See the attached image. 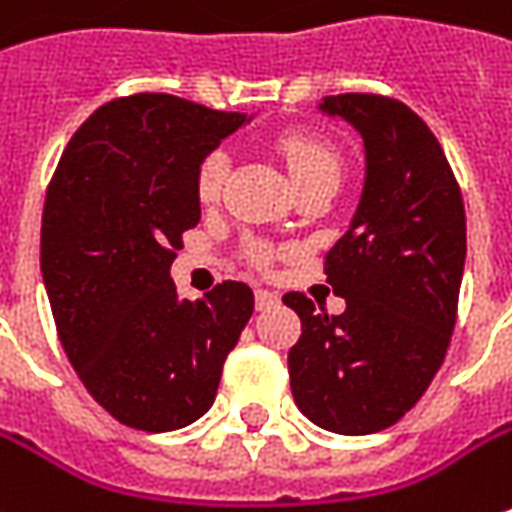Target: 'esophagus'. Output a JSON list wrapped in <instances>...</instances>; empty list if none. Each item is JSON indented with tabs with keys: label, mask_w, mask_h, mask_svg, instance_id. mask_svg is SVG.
Here are the masks:
<instances>
[{
	"label": "esophagus",
	"mask_w": 512,
	"mask_h": 512,
	"mask_svg": "<svg viewBox=\"0 0 512 512\" xmlns=\"http://www.w3.org/2000/svg\"><path fill=\"white\" fill-rule=\"evenodd\" d=\"M255 303L257 309H269L272 303H278V295L272 289H255Z\"/></svg>",
	"instance_id": "esophagus-1"
}]
</instances>
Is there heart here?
<instances>
[{"label": "heart", "instance_id": "heart-1", "mask_svg": "<svg viewBox=\"0 0 512 512\" xmlns=\"http://www.w3.org/2000/svg\"><path fill=\"white\" fill-rule=\"evenodd\" d=\"M278 148L298 191L306 189V186H315V183H329V186L341 183L344 160H341L338 148H332L321 137H312V134H303V131H289L278 140ZM226 174H229V157L223 151L206 154L203 163L197 166V177H194L197 197L203 203H214L220 197V191H223ZM249 260L257 263V266H266L272 260V249L266 243H252L249 246Z\"/></svg>", "mask_w": 512, "mask_h": 512}]
</instances>
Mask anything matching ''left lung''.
Here are the masks:
<instances>
[{
	"mask_svg": "<svg viewBox=\"0 0 512 512\" xmlns=\"http://www.w3.org/2000/svg\"><path fill=\"white\" fill-rule=\"evenodd\" d=\"M321 108L361 131L367 183L349 232L323 257L344 312L329 318L303 292L283 295L300 318L289 381L312 424L367 435L401 421L444 364L467 220L447 154L410 105L381 94H335Z\"/></svg>",
	"mask_w": 512,
	"mask_h": 512,
	"instance_id": "obj_1",
	"label": "left lung"
}]
</instances>
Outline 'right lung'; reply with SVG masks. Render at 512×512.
I'll return each mask as SVG.
<instances>
[{"mask_svg":"<svg viewBox=\"0 0 512 512\" xmlns=\"http://www.w3.org/2000/svg\"><path fill=\"white\" fill-rule=\"evenodd\" d=\"M246 120L171 94L120 97L79 125L48 183L39 263L56 335L125 427L197 421L252 318L255 295L240 280L180 300L168 278L200 220L197 166Z\"/></svg>","mask_w":512,"mask_h":512,"instance_id":"obj_1","label":"right lung"}]
</instances>
